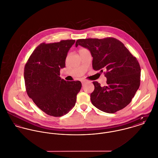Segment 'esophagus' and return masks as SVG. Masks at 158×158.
Listing matches in <instances>:
<instances>
[{
  "label": "esophagus",
  "mask_w": 158,
  "mask_h": 158,
  "mask_svg": "<svg viewBox=\"0 0 158 158\" xmlns=\"http://www.w3.org/2000/svg\"><path fill=\"white\" fill-rule=\"evenodd\" d=\"M87 81H85V80H82L81 81V82H82V85H84L85 83H87Z\"/></svg>",
  "instance_id": "34e87169"
}]
</instances>
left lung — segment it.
Here are the masks:
<instances>
[{
    "label": "left lung",
    "mask_w": 158,
    "mask_h": 158,
    "mask_svg": "<svg viewBox=\"0 0 158 158\" xmlns=\"http://www.w3.org/2000/svg\"><path fill=\"white\" fill-rule=\"evenodd\" d=\"M83 47L90 52L94 70H105L106 86L93 82L94 89L90 95L92 104L108 113H114L128 105L140 86L139 64L119 40L78 39L76 47Z\"/></svg>",
    "instance_id": "8db88e82"
}]
</instances>
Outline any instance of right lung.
Returning <instances> with one entry per match:
<instances>
[{
  "label": "right lung",
  "instance_id": "obj_1",
  "mask_svg": "<svg viewBox=\"0 0 158 158\" xmlns=\"http://www.w3.org/2000/svg\"><path fill=\"white\" fill-rule=\"evenodd\" d=\"M75 40L40 44L29 57L24 69L28 96L41 110L54 117L67 114L74 107L82 84L60 78V70Z\"/></svg>",
  "mask_w": 158,
  "mask_h": 158
}]
</instances>
